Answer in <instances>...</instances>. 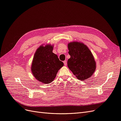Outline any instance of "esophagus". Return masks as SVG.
<instances>
[{"instance_id": "esophagus-1", "label": "esophagus", "mask_w": 121, "mask_h": 121, "mask_svg": "<svg viewBox=\"0 0 121 121\" xmlns=\"http://www.w3.org/2000/svg\"><path fill=\"white\" fill-rule=\"evenodd\" d=\"M64 65H66L67 64V60L64 61Z\"/></svg>"}]
</instances>
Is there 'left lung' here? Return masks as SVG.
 <instances>
[{"instance_id": "left-lung-1", "label": "left lung", "mask_w": 121, "mask_h": 121, "mask_svg": "<svg viewBox=\"0 0 121 121\" xmlns=\"http://www.w3.org/2000/svg\"><path fill=\"white\" fill-rule=\"evenodd\" d=\"M68 67L78 79L84 81L89 78L96 69V61L91 51L82 42L73 41L68 43Z\"/></svg>"}]
</instances>
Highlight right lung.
Listing matches in <instances>:
<instances>
[{"instance_id":"1","label":"right lung","mask_w":121,"mask_h":121,"mask_svg":"<svg viewBox=\"0 0 121 121\" xmlns=\"http://www.w3.org/2000/svg\"><path fill=\"white\" fill-rule=\"evenodd\" d=\"M53 45L40 46L36 50L31 65L33 75L38 81L49 84L56 78L59 69L64 66L56 54L53 53Z\"/></svg>"}]
</instances>
